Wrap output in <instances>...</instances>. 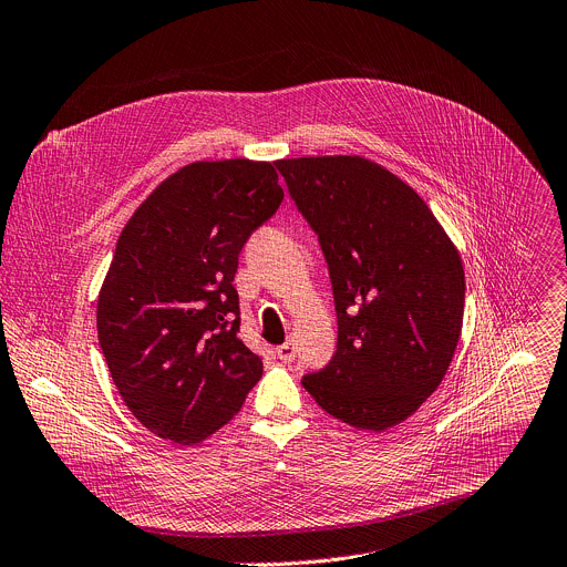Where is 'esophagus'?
Returning <instances> with one entry per match:
<instances>
[{
	"instance_id": "1",
	"label": "esophagus",
	"mask_w": 567,
	"mask_h": 567,
	"mask_svg": "<svg viewBox=\"0 0 567 567\" xmlns=\"http://www.w3.org/2000/svg\"><path fill=\"white\" fill-rule=\"evenodd\" d=\"M276 352H278V357H280V362H285V364H289V362H293L296 359V348H293V343H282V346H278L276 348Z\"/></svg>"
}]
</instances>
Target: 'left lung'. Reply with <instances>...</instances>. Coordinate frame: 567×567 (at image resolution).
<instances>
[{
	"instance_id": "left-lung-1",
	"label": "left lung",
	"mask_w": 567,
	"mask_h": 567,
	"mask_svg": "<svg viewBox=\"0 0 567 567\" xmlns=\"http://www.w3.org/2000/svg\"><path fill=\"white\" fill-rule=\"evenodd\" d=\"M276 167L319 235L339 326L330 364L302 386L352 427H393L439 389L454 357L466 300L458 250L427 203L369 158Z\"/></svg>"
}]
</instances>
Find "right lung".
<instances>
[{
    "label": "right lung",
    "instance_id": "add662e5",
    "mask_svg": "<svg viewBox=\"0 0 567 567\" xmlns=\"http://www.w3.org/2000/svg\"><path fill=\"white\" fill-rule=\"evenodd\" d=\"M271 163H192L124 226L96 302L99 346L131 414L194 445L224 427L262 378L239 332V252L282 203Z\"/></svg>",
    "mask_w": 567,
    "mask_h": 567
}]
</instances>
